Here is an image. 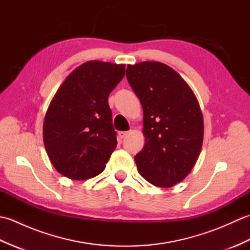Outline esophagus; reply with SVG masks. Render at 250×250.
<instances>
[{
  "mask_svg": "<svg viewBox=\"0 0 250 250\" xmlns=\"http://www.w3.org/2000/svg\"><path fill=\"white\" fill-rule=\"evenodd\" d=\"M128 134H129L128 131H121V132H119V133H118V135H119V137H120L121 140L124 139V137H125Z\"/></svg>",
  "mask_w": 250,
  "mask_h": 250,
  "instance_id": "1",
  "label": "esophagus"
}]
</instances>
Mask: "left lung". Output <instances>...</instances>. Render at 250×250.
<instances>
[{
	"label": "left lung",
	"instance_id": "left-lung-1",
	"mask_svg": "<svg viewBox=\"0 0 250 250\" xmlns=\"http://www.w3.org/2000/svg\"><path fill=\"white\" fill-rule=\"evenodd\" d=\"M125 76L140 99L144 148L134 157L147 182L168 188L191 172L201 152L203 115L192 90L172 67L146 61L128 65Z\"/></svg>",
	"mask_w": 250,
	"mask_h": 250
}]
</instances>
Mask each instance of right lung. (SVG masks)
I'll use <instances>...</instances> for the list:
<instances>
[{"label":"right lung","instance_id":"add662e5","mask_svg":"<svg viewBox=\"0 0 250 250\" xmlns=\"http://www.w3.org/2000/svg\"><path fill=\"white\" fill-rule=\"evenodd\" d=\"M125 64L88 61L58 89L44 119L43 137L52 166L83 180L104 171L117 146L108 95L125 76Z\"/></svg>","mask_w":250,"mask_h":250}]
</instances>
